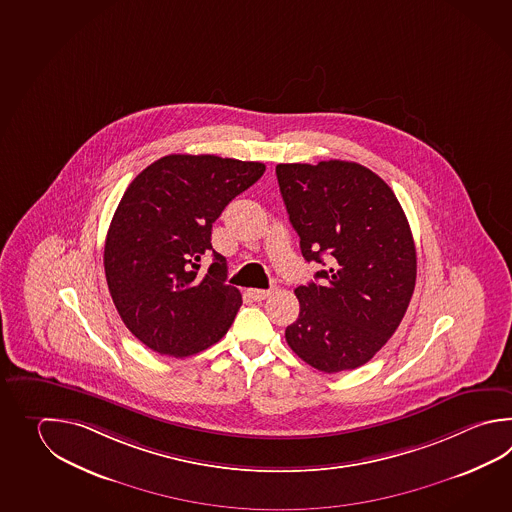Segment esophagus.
Here are the masks:
<instances>
[{
    "label": "esophagus",
    "instance_id": "34e87169",
    "mask_svg": "<svg viewBox=\"0 0 512 512\" xmlns=\"http://www.w3.org/2000/svg\"><path fill=\"white\" fill-rule=\"evenodd\" d=\"M270 290H255V288H251L248 290V295H250L253 301H264L268 295H270Z\"/></svg>",
    "mask_w": 512,
    "mask_h": 512
}]
</instances>
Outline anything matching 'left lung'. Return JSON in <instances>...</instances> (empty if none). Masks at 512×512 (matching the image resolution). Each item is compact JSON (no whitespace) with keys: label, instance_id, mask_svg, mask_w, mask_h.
<instances>
[{"label":"left lung","instance_id":"left-lung-1","mask_svg":"<svg viewBox=\"0 0 512 512\" xmlns=\"http://www.w3.org/2000/svg\"><path fill=\"white\" fill-rule=\"evenodd\" d=\"M282 200L308 262L326 264L299 286L301 312L286 343L335 374L365 365L394 335L416 286V246L385 180L346 160L275 167Z\"/></svg>","mask_w":512,"mask_h":512}]
</instances>
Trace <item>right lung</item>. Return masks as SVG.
Here are the masks:
<instances>
[{
  "instance_id": "obj_1",
  "label": "right lung",
  "mask_w": 512,
  "mask_h": 512,
  "mask_svg": "<svg viewBox=\"0 0 512 512\" xmlns=\"http://www.w3.org/2000/svg\"><path fill=\"white\" fill-rule=\"evenodd\" d=\"M264 169L215 155H167L129 184L107 231L105 279L129 332L151 350L188 357L230 330L242 295L226 284L211 228ZM209 250L214 264L202 274L199 257Z\"/></svg>"
}]
</instances>
